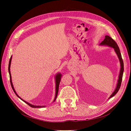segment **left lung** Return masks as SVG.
<instances>
[{
    "label": "left lung",
    "mask_w": 131,
    "mask_h": 131,
    "mask_svg": "<svg viewBox=\"0 0 131 131\" xmlns=\"http://www.w3.org/2000/svg\"><path fill=\"white\" fill-rule=\"evenodd\" d=\"M101 45H108L110 47H113V48L115 50V52H116V53L117 55L118 58H119V60H120V63H121V69H120L119 78H118V82H117V84L116 88L115 90L114 91V92L113 93V94L110 96V98H111V97H114L115 95L117 93V92L118 91V90H119L120 87H121L122 79V76H123V73H124V62H123L122 58V57H121V54L120 53L119 47H118L116 42L115 41V40H114V39H113L112 38L110 37L109 36H108V35H105L104 40L101 43Z\"/></svg>",
    "instance_id": "8db88e82"
}]
</instances>
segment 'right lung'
Returning <instances> with one entry per match:
<instances>
[{"mask_svg":"<svg viewBox=\"0 0 131 131\" xmlns=\"http://www.w3.org/2000/svg\"><path fill=\"white\" fill-rule=\"evenodd\" d=\"M11 59H12V57H10V61H9V67H8V70H9V75H10V84H11V87H12V89H13L14 92L15 93V94H16V96L19 97V98L21 99V100H22L23 102H25L26 104H27L28 105H29L30 106H31V108H41V107H44L43 106H35V105H31L30 104H29V103H28L26 101H25L24 100H22V99L19 97L17 94L16 93V91L14 88L13 87V82H12V80H11V74H10V64H11ZM61 74L60 73H58L57 75H56V96H55V98H54V100L53 101V102L55 101V100H56V99L57 98V94H58V89H59V82H60L61 81Z\"/></svg>","mask_w":131,"mask_h":131,"instance_id":"obj_1","label":"right lung"}]
</instances>
